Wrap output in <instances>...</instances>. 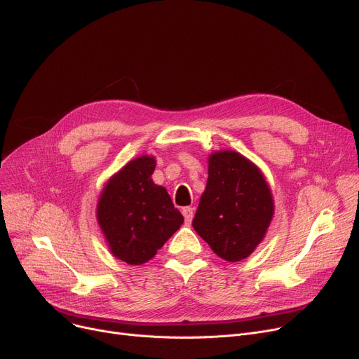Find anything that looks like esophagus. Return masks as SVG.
<instances>
[{
	"instance_id": "obj_1",
	"label": "esophagus",
	"mask_w": 359,
	"mask_h": 359,
	"mask_svg": "<svg viewBox=\"0 0 359 359\" xmlns=\"http://www.w3.org/2000/svg\"><path fill=\"white\" fill-rule=\"evenodd\" d=\"M182 215L184 217V222L191 223L192 219H194V208L192 207H183L182 208Z\"/></svg>"
}]
</instances>
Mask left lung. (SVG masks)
Returning <instances> with one entry per match:
<instances>
[{"instance_id": "obj_1", "label": "left lung", "mask_w": 359, "mask_h": 359, "mask_svg": "<svg viewBox=\"0 0 359 359\" xmlns=\"http://www.w3.org/2000/svg\"><path fill=\"white\" fill-rule=\"evenodd\" d=\"M272 216V194L260 170L233 151L211 154L207 187L192 220L211 250L228 262L248 257Z\"/></svg>"}]
</instances>
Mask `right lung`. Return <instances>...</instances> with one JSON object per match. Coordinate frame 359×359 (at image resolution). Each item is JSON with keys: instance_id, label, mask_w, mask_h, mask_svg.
I'll return each mask as SVG.
<instances>
[{"instance_id": "1", "label": "right lung", "mask_w": 359, "mask_h": 359, "mask_svg": "<svg viewBox=\"0 0 359 359\" xmlns=\"http://www.w3.org/2000/svg\"><path fill=\"white\" fill-rule=\"evenodd\" d=\"M154 156L133 159L106 184L97 220L115 257L128 264L151 260L183 223L163 187L151 179Z\"/></svg>"}]
</instances>
